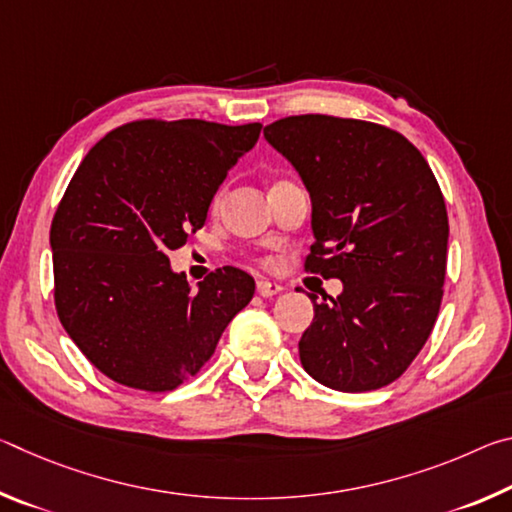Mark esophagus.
I'll use <instances>...</instances> for the list:
<instances>
[{
    "label": "esophagus",
    "mask_w": 512,
    "mask_h": 512,
    "mask_svg": "<svg viewBox=\"0 0 512 512\" xmlns=\"http://www.w3.org/2000/svg\"><path fill=\"white\" fill-rule=\"evenodd\" d=\"M282 291V287L277 282H271V280H259L257 282V293L262 298H273V296H277V293Z\"/></svg>",
    "instance_id": "1"
}]
</instances>
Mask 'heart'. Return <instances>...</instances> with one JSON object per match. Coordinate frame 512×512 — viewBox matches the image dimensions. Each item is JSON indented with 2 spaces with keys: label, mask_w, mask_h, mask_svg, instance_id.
<instances>
[{
  "label": "heart",
  "mask_w": 512,
  "mask_h": 512,
  "mask_svg": "<svg viewBox=\"0 0 512 512\" xmlns=\"http://www.w3.org/2000/svg\"><path fill=\"white\" fill-rule=\"evenodd\" d=\"M223 198H225V189H219V192H216L212 198V210H219V207L223 205Z\"/></svg>",
  "instance_id": "b5f03b06"
}]
</instances>
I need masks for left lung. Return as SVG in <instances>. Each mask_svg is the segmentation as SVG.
<instances>
[{
    "mask_svg": "<svg viewBox=\"0 0 512 512\" xmlns=\"http://www.w3.org/2000/svg\"><path fill=\"white\" fill-rule=\"evenodd\" d=\"M311 196L305 271L343 282L314 300L298 343L311 377L334 391H377L404 375L436 325L447 271V207L422 153L393 128L296 115L264 128Z\"/></svg>",
    "mask_w": 512,
    "mask_h": 512,
    "instance_id": "1",
    "label": "left lung"
}]
</instances>
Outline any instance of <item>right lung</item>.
<instances>
[{
	"label": "right lung",
	"instance_id": "1",
	"mask_svg": "<svg viewBox=\"0 0 512 512\" xmlns=\"http://www.w3.org/2000/svg\"><path fill=\"white\" fill-rule=\"evenodd\" d=\"M262 124L140 119L85 155L51 221L60 323L94 368L137 391H173L212 359L255 293L235 266L192 291L169 253L203 228L216 189Z\"/></svg>",
	"mask_w": 512,
	"mask_h": 512
}]
</instances>
